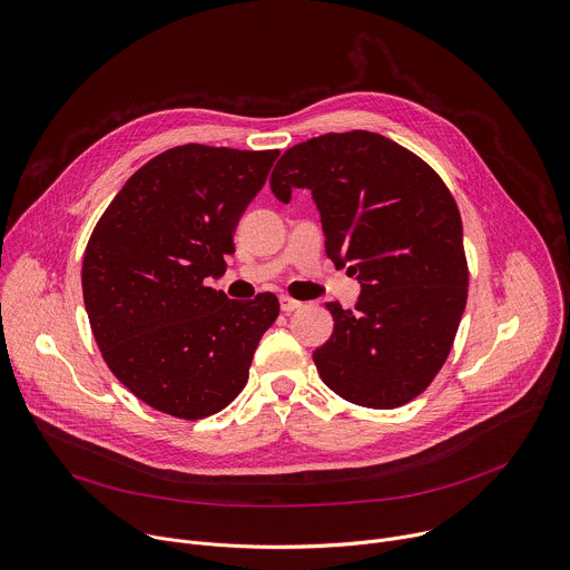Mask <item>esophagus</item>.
Wrapping results in <instances>:
<instances>
[{
    "label": "esophagus",
    "instance_id": "34e87169",
    "mask_svg": "<svg viewBox=\"0 0 570 570\" xmlns=\"http://www.w3.org/2000/svg\"><path fill=\"white\" fill-rule=\"evenodd\" d=\"M279 304H282V311H284V313H293V311L302 308V302H299V299H293V297H288V295H282V297H279Z\"/></svg>",
    "mask_w": 570,
    "mask_h": 570
}]
</instances>
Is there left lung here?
<instances>
[{
	"label": "left lung",
	"mask_w": 570,
	"mask_h": 570,
	"mask_svg": "<svg viewBox=\"0 0 570 570\" xmlns=\"http://www.w3.org/2000/svg\"><path fill=\"white\" fill-rule=\"evenodd\" d=\"M271 189L282 203L311 191L327 257L361 282L354 308L327 304L320 379L365 409L413 401L442 370L466 304L462 218L442 178L396 141L352 130L288 148Z\"/></svg>",
	"instance_id": "8db88e82"
}]
</instances>
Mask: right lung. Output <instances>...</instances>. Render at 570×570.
Segmentation results:
<instances>
[{
  "instance_id": "obj_1",
  "label": "right lung",
  "mask_w": 570,
  "mask_h": 570,
  "mask_svg": "<svg viewBox=\"0 0 570 570\" xmlns=\"http://www.w3.org/2000/svg\"><path fill=\"white\" fill-rule=\"evenodd\" d=\"M279 150L185 144L132 174L99 218L83 257V302L104 361L150 409L203 420L243 390L279 315L273 293L229 299L234 229Z\"/></svg>"
}]
</instances>
